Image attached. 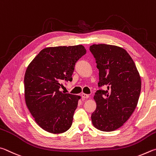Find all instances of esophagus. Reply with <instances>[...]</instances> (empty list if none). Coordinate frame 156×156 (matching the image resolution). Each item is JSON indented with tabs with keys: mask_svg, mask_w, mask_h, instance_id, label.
Segmentation results:
<instances>
[{
	"mask_svg": "<svg viewBox=\"0 0 156 156\" xmlns=\"http://www.w3.org/2000/svg\"><path fill=\"white\" fill-rule=\"evenodd\" d=\"M81 97H82L83 99H88V98L89 97V95L83 93V94H81Z\"/></svg>",
	"mask_w": 156,
	"mask_h": 156,
	"instance_id": "34e87169",
	"label": "esophagus"
}]
</instances>
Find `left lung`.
I'll list each match as a JSON object with an SVG mask.
<instances>
[{"mask_svg":"<svg viewBox=\"0 0 156 156\" xmlns=\"http://www.w3.org/2000/svg\"><path fill=\"white\" fill-rule=\"evenodd\" d=\"M99 69V90L94 96L97 108L92 114V124L103 132L121 127L137 106L141 80L134 62L124 48L100 44L90 46Z\"/></svg>","mask_w":156,"mask_h":156,"instance_id":"1","label":"left lung"}]
</instances>
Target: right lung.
Masks as SVG:
<instances>
[{"label": "right lung", "mask_w": 156, "mask_h": 156, "mask_svg": "<svg viewBox=\"0 0 156 156\" xmlns=\"http://www.w3.org/2000/svg\"><path fill=\"white\" fill-rule=\"evenodd\" d=\"M86 53L82 45L42 49L27 67L24 75L26 105L44 130L61 133L70 129L80 96L59 90L73 80L75 63Z\"/></svg>", "instance_id": "1"}]
</instances>
